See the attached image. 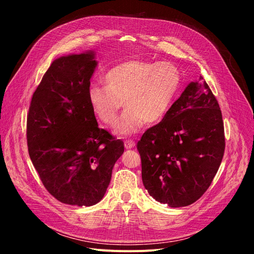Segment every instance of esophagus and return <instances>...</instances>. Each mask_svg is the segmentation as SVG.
<instances>
[{
  "instance_id": "1",
  "label": "esophagus",
  "mask_w": 254,
  "mask_h": 254,
  "mask_svg": "<svg viewBox=\"0 0 254 254\" xmlns=\"http://www.w3.org/2000/svg\"><path fill=\"white\" fill-rule=\"evenodd\" d=\"M134 146H135V141L132 140V139H127V140L125 141V148L127 150L132 149V148H134Z\"/></svg>"
}]
</instances>
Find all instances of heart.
Wrapping results in <instances>:
<instances>
[{
	"mask_svg": "<svg viewBox=\"0 0 254 254\" xmlns=\"http://www.w3.org/2000/svg\"><path fill=\"white\" fill-rule=\"evenodd\" d=\"M105 86L91 85L88 99L97 117L106 126L116 122L118 136L137 133L144 125H156L167 116L182 83L181 71L171 62L133 59L113 66L104 76Z\"/></svg>",
	"mask_w": 254,
	"mask_h": 254,
	"instance_id": "obj_1",
	"label": "heart"
}]
</instances>
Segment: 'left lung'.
Listing matches in <instances>:
<instances>
[{
  "label": "left lung",
  "instance_id": "obj_1",
  "mask_svg": "<svg viewBox=\"0 0 254 254\" xmlns=\"http://www.w3.org/2000/svg\"><path fill=\"white\" fill-rule=\"evenodd\" d=\"M137 150L143 186L155 200L178 208L201 197L225 152L222 112L201 76L188 84L158 125L144 132Z\"/></svg>",
  "mask_w": 254,
  "mask_h": 254
}]
</instances>
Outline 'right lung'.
Segmentation results:
<instances>
[{
  "instance_id": "obj_1",
  "label": "right lung",
  "mask_w": 254,
  "mask_h": 254,
  "mask_svg": "<svg viewBox=\"0 0 254 254\" xmlns=\"http://www.w3.org/2000/svg\"><path fill=\"white\" fill-rule=\"evenodd\" d=\"M96 66L92 51L56 59L27 115L28 153L41 182L56 199L79 207L102 199L125 152L120 139L98 127L89 103Z\"/></svg>"
}]
</instances>
